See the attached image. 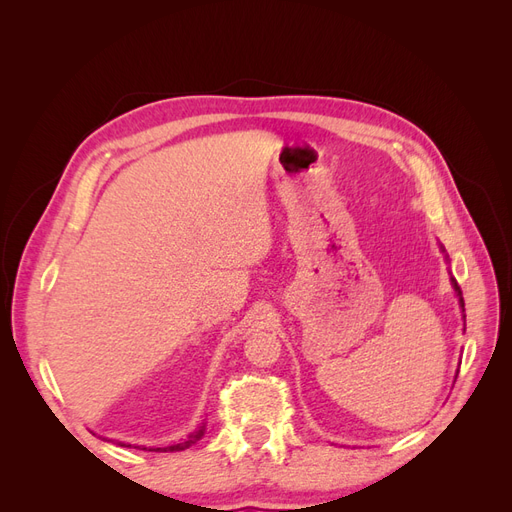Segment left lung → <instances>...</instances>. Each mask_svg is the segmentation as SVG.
Here are the masks:
<instances>
[{
	"mask_svg": "<svg viewBox=\"0 0 512 512\" xmlns=\"http://www.w3.org/2000/svg\"><path fill=\"white\" fill-rule=\"evenodd\" d=\"M440 250H442V254H444V247L440 245ZM444 258L448 260V256L444 254ZM451 286H453V290H455V297L459 299V307H461V316H463V320H466V309H463V297H461V288H459V284H457V280L455 277L451 275ZM457 374H459V369H457Z\"/></svg>",
	"mask_w": 512,
	"mask_h": 512,
	"instance_id": "1",
	"label": "left lung"
}]
</instances>
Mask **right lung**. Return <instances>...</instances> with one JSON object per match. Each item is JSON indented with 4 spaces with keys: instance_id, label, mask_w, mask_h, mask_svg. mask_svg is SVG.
I'll list each match as a JSON object with an SVG mask.
<instances>
[{
    "instance_id": "right-lung-1",
    "label": "right lung",
    "mask_w": 512,
    "mask_h": 512,
    "mask_svg": "<svg viewBox=\"0 0 512 512\" xmlns=\"http://www.w3.org/2000/svg\"><path fill=\"white\" fill-rule=\"evenodd\" d=\"M205 436V423L200 425L196 431H192L188 438H181L175 444H168V446H143V451H156V453H177V451H185V448H190L192 444H196L200 438ZM119 446H134V444H126V442H119ZM134 448H141V446H134Z\"/></svg>"
}]
</instances>
